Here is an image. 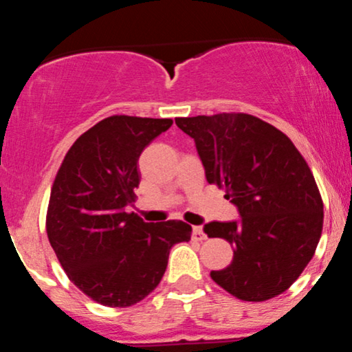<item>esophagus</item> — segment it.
Listing matches in <instances>:
<instances>
[{
    "label": "esophagus",
    "instance_id": "1",
    "mask_svg": "<svg viewBox=\"0 0 352 352\" xmlns=\"http://www.w3.org/2000/svg\"><path fill=\"white\" fill-rule=\"evenodd\" d=\"M193 238L195 240H207V235H205L201 227H193Z\"/></svg>",
    "mask_w": 352,
    "mask_h": 352
}]
</instances>
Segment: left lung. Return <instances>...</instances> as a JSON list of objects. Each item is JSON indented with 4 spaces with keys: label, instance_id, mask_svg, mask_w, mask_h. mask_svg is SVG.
<instances>
[{
    "label": "left lung",
    "instance_id": "8db88e82",
    "mask_svg": "<svg viewBox=\"0 0 352 352\" xmlns=\"http://www.w3.org/2000/svg\"><path fill=\"white\" fill-rule=\"evenodd\" d=\"M195 140L208 184L225 188L240 220L210 221L233 260L212 280L243 301H266L289 288L308 266L322 230V200L308 164L272 124L250 114L179 117Z\"/></svg>",
    "mask_w": 352,
    "mask_h": 352
}]
</instances>
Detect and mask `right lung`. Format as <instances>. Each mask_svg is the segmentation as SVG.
<instances>
[{"label":"right lung","mask_w":352,"mask_h":352,"mask_svg":"<svg viewBox=\"0 0 352 352\" xmlns=\"http://www.w3.org/2000/svg\"><path fill=\"white\" fill-rule=\"evenodd\" d=\"M172 119L112 116L72 144L47 207L50 243L69 280L96 302L127 308L153 292L175 243L192 227L180 220L147 223L125 207L139 187V157Z\"/></svg>","instance_id":"obj_1"}]
</instances>
